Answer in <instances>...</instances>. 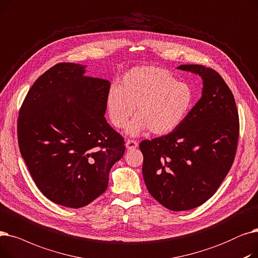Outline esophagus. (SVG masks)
<instances>
[{
    "label": "esophagus",
    "mask_w": 258,
    "mask_h": 258,
    "mask_svg": "<svg viewBox=\"0 0 258 258\" xmlns=\"http://www.w3.org/2000/svg\"><path fill=\"white\" fill-rule=\"evenodd\" d=\"M138 146H139V144H138V142H136V141L128 140V141L126 142V148H127L128 150H133V149H136Z\"/></svg>",
    "instance_id": "1"
}]
</instances>
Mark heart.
Returning <instances> with one entry per match:
<instances>
[{
  "label": "heart",
  "instance_id": "1",
  "mask_svg": "<svg viewBox=\"0 0 258 258\" xmlns=\"http://www.w3.org/2000/svg\"><path fill=\"white\" fill-rule=\"evenodd\" d=\"M194 101L190 86L166 69L154 66L134 67L112 86L107 95L108 114L112 125L124 128L133 115L127 134L137 137L147 129L164 136L176 129L186 118Z\"/></svg>",
  "mask_w": 258,
  "mask_h": 258
}]
</instances>
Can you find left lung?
I'll return each instance as SVG.
<instances>
[{
    "mask_svg": "<svg viewBox=\"0 0 258 258\" xmlns=\"http://www.w3.org/2000/svg\"><path fill=\"white\" fill-rule=\"evenodd\" d=\"M177 69L203 80L201 100L167 136L140 144L143 176L153 198L167 209L185 211L203 205L225 179L235 156L238 112L228 85L202 65Z\"/></svg>",
    "mask_w": 258,
    "mask_h": 258,
    "instance_id": "obj_1",
    "label": "left lung"
}]
</instances>
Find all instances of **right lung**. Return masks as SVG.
Masks as SVG:
<instances>
[{
    "mask_svg": "<svg viewBox=\"0 0 258 258\" xmlns=\"http://www.w3.org/2000/svg\"><path fill=\"white\" fill-rule=\"evenodd\" d=\"M87 65L59 63L34 82L18 119V139L36 187L51 202L87 206L103 194L125 153L106 118L110 82L85 76Z\"/></svg>",
    "mask_w": 258,
    "mask_h": 258,
    "instance_id": "1",
    "label": "right lung"
}]
</instances>
